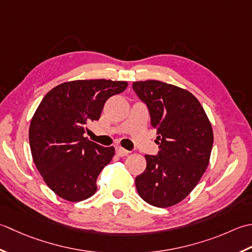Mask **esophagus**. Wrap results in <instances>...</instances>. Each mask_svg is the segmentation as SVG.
I'll use <instances>...</instances> for the list:
<instances>
[{"label": "esophagus", "instance_id": "obj_1", "mask_svg": "<svg viewBox=\"0 0 252 252\" xmlns=\"http://www.w3.org/2000/svg\"><path fill=\"white\" fill-rule=\"evenodd\" d=\"M129 151H127L126 149L122 148V147H116V155L120 156V157H126Z\"/></svg>", "mask_w": 252, "mask_h": 252}]
</instances>
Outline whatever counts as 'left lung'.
<instances>
[{"label": "left lung", "mask_w": 252, "mask_h": 252, "mask_svg": "<svg viewBox=\"0 0 252 252\" xmlns=\"http://www.w3.org/2000/svg\"><path fill=\"white\" fill-rule=\"evenodd\" d=\"M132 89L148 106L160 149L158 156H145L147 167L136 177L137 191L153 207H172L192 191L208 167L211 123L197 97L177 86L146 80L135 81Z\"/></svg>", "instance_id": "obj_1"}]
</instances>
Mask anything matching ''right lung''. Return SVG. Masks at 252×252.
Here are the masks:
<instances>
[{
    "instance_id": "1",
    "label": "right lung",
    "mask_w": 252,
    "mask_h": 252,
    "mask_svg": "<svg viewBox=\"0 0 252 252\" xmlns=\"http://www.w3.org/2000/svg\"><path fill=\"white\" fill-rule=\"evenodd\" d=\"M127 81L74 80L51 89L29 127L33 162L51 190L78 202L96 191V178L115 155L84 137L87 124L100 119L106 100L127 88Z\"/></svg>"
}]
</instances>
